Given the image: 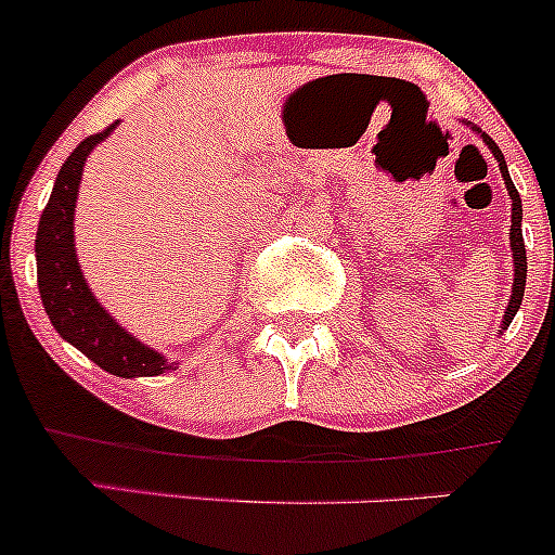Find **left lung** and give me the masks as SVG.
Wrapping results in <instances>:
<instances>
[{"label": "left lung", "instance_id": "8db88e82", "mask_svg": "<svg viewBox=\"0 0 555 555\" xmlns=\"http://www.w3.org/2000/svg\"><path fill=\"white\" fill-rule=\"evenodd\" d=\"M483 142L489 144V150H491V153H494L496 164H500L502 177H505L507 193H511V198H513L511 246H513V262H516V279H513L511 304H507V309H505V327H507V324L513 322V317H516V311L520 309V300H524V287H526V246H524V233H520V220H524V209H520V195H518L516 184H513L511 173H507L505 158H502V150L496 147V144L491 142V137H486V133H483Z\"/></svg>", "mask_w": 555, "mask_h": 555}]
</instances>
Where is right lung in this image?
Here are the masks:
<instances>
[{"instance_id":"obj_1","label":"right lung","mask_w":555,"mask_h":555,"mask_svg":"<svg viewBox=\"0 0 555 555\" xmlns=\"http://www.w3.org/2000/svg\"><path fill=\"white\" fill-rule=\"evenodd\" d=\"M117 122L104 131L91 133L75 153L64 160L55 177L53 193L42 209L37 228V282L42 306L61 338L82 351L112 376H158L171 371L158 351L147 349L142 340L128 335L106 313L88 289L75 255V201L80 190L82 164Z\"/></svg>"}]
</instances>
